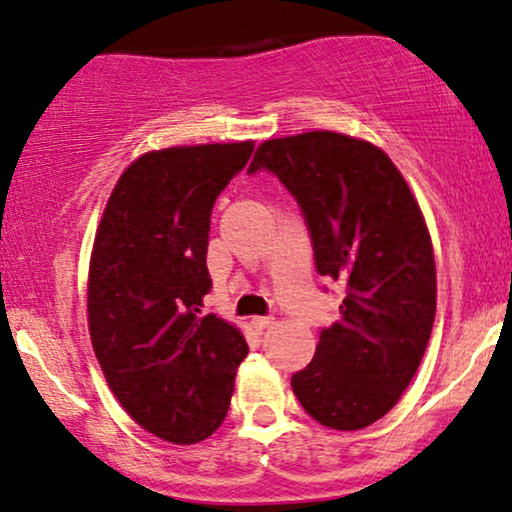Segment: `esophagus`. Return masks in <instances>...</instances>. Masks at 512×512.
Listing matches in <instances>:
<instances>
[{
  "mask_svg": "<svg viewBox=\"0 0 512 512\" xmlns=\"http://www.w3.org/2000/svg\"><path fill=\"white\" fill-rule=\"evenodd\" d=\"M250 325L255 327L257 332H262V330H267V327L274 325V318H271V316H255L250 320Z\"/></svg>",
  "mask_w": 512,
  "mask_h": 512,
  "instance_id": "obj_1",
  "label": "esophagus"
}]
</instances>
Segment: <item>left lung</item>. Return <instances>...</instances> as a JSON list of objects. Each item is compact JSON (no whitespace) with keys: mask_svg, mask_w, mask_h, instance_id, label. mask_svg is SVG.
<instances>
[{"mask_svg":"<svg viewBox=\"0 0 512 512\" xmlns=\"http://www.w3.org/2000/svg\"><path fill=\"white\" fill-rule=\"evenodd\" d=\"M269 170L302 210L320 276L344 288L342 318L292 374L309 417L360 431L384 417L424 358L435 318V262L424 215L379 147L313 131L262 142L248 173Z\"/></svg>","mask_w":512,"mask_h":512,"instance_id":"obj_1","label":"left lung"}]
</instances>
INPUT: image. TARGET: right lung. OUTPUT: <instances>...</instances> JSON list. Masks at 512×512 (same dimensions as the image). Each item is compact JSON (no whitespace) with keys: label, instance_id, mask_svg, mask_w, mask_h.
I'll return each mask as SVG.
<instances>
[{"label":"right lung","instance_id":"right-lung-1","mask_svg":"<svg viewBox=\"0 0 512 512\" xmlns=\"http://www.w3.org/2000/svg\"><path fill=\"white\" fill-rule=\"evenodd\" d=\"M252 142L170 147L119 177L95 234L88 330L121 407L156 438L194 445L227 417L248 344L203 313L210 213Z\"/></svg>","mask_w":512,"mask_h":512}]
</instances>
